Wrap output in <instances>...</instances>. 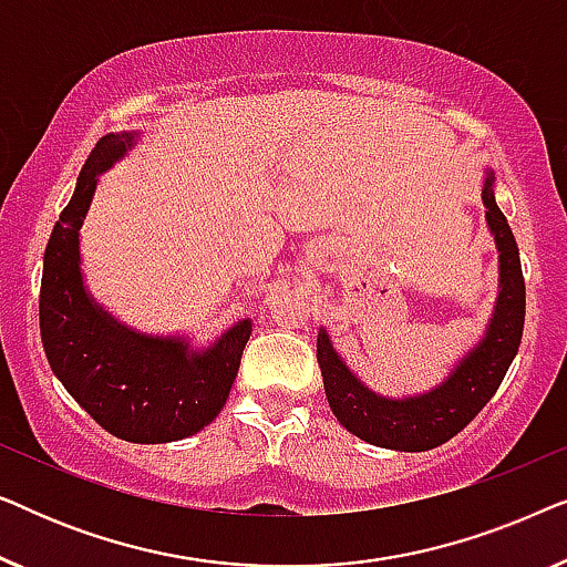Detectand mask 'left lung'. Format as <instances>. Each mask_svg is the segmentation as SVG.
<instances>
[{
    "mask_svg": "<svg viewBox=\"0 0 567 567\" xmlns=\"http://www.w3.org/2000/svg\"><path fill=\"white\" fill-rule=\"evenodd\" d=\"M493 169L485 173V221L498 250V297L483 338L429 392L386 398L369 390L340 359L328 330L317 332V361L332 415L367 444L394 452H429L456 436L498 390L522 343L526 289L522 258L506 216L495 204Z\"/></svg>",
    "mask_w": 567,
    "mask_h": 567,
    "instance_id": "obj_1",
    "label": "left lung"
}]
</instances>
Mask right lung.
I'll return each instance as SVG.
<instances>
[{
    "instance_id": "add662e5",
    "label": "right lung",
    "mask_w": 567,
    "mask_h": 567,
    "mask_svg": "<svg viewBox=\"0 0 567 567\" xmlns=\"http://www.w3.org/2000/svg\"><path fill=\"white\" fill-rule=\"evenodd\" d=\"M138 131L105 134L90 152L74 196L61 212L43 255L41 340L64 390L107 433L134 444H167L204 431L235 384L252 322L239 320L212 346L188 336L138 332L97 305L82 276L80 229L97 177L126 157Z\"/></svg>"
}]
</instances>
